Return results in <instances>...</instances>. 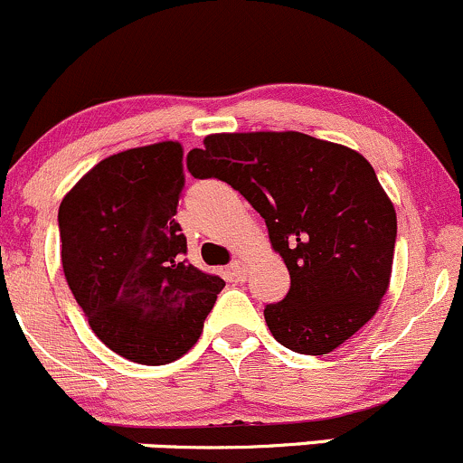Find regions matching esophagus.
Masks as SVG:
<instances>
[{
  "label": "esophagus",
  "instance_id": "34e87169",
  "mask_svg": "<svg viewBox=\"0 0 463 463\" xmlns=\"http://www.w3.org/2000/svg\"><path fill=\"white\" fill-rule=\"evenodd\" d=\"M228 270H231V277L235 279V281H240V283L246 281L248 268H246V261H243V259H235V261L228 266Z\"/></svg>",
  "mask_w": 463,
  "mask_h": 463
}]
</instances>
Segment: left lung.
Returning <instances> with one entry per match:
<instances>
[{"label":"left lung","mask_w":463,"mask_h":463,"mask_svg":"<svg viewBox=\"0 0 463 463\" xmlns=\"http://www.w3.org/2000/svg\"><path fill=\"white\" fill-rule=\"evenodd\" d=\"M193 177H217L266 220L289 292L263 309L272 336L323 355L372 321L387 294L398 220L358 151L298 131L213 134L186 157Z\"/></svg>","instance_id":"8db88e82"}]
</instances>
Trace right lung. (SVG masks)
Masks as SVG:
<instances>
[{
	"mask_svg": "<svg viewBox=\"0 0 463 463\" xmlns=\"http://www.w3.org/2000/svg\"><path fill=\"white\" fill-rule=\"evenodd\" d=\"M180 142L100 160L59 206L61 263L91 332L123 358L166 364L184 355L226 286L186 261L175 222Z\"/></svg>",
	"mask_w": 463,
	"mask_h": 463,
	"instance_id": "right-lung-1",
	"label": "right lung"
}]
</instances>
